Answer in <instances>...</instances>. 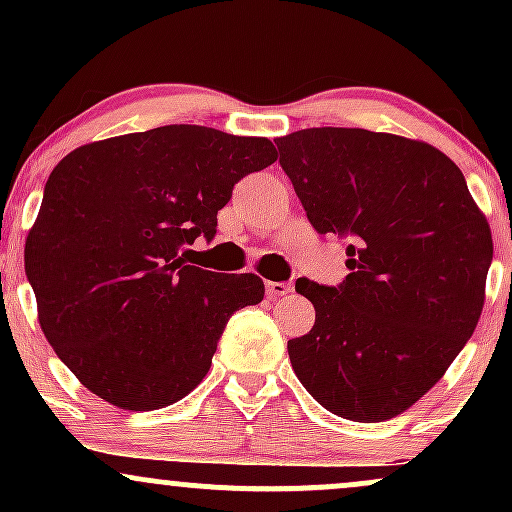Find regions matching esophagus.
<instances>
[{
    "mask_svg": "<svg viewBox=\"0 0 512 512\" xmlns=\"http://www.w3.org/2000/svg\"><path fill=\"white\" fill-rule=\"evenodd\" d=\"M289 291H291V284H284V281H267V296L269 298L286 296Z\"/></svg>",
    "mask_w": 512,
    "mask_h": 512,
    "instance_id": "esophagus-1",
    "label": "esophagus"
}]
</instances>
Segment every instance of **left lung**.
<instances>
[{
  "label": "left lung",
  "instance_id": "obj_1",
  "mask_svg": "<svg viewBox=\"0 0 512 512\" xmlns=\"http://www.w3.org/2000/svg\"><path fill=\"white\" fill-rule=\"evenodd\" d=\"M317 233L351 240L344 284L296 281L315 325L289 342L305 390L375 424L431 390L477 330L491 228L462 170L426 142L358 127L274 139Z\"/></svg>",
  "mask_w": 512,
  "mask_h": 512
}]
</instances>
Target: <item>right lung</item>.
<instances>
[{
  "mask_svg": "<svg viewBox=\"0 0 512 512\" xmlns=\"http://www.w3.org/2000/svg\"><path fill=\"white\" fill-rule=\"evenodd\" d=\"M274 161L264 137L166 125L57 163L23 260L40 330L93 395L154 411L202 383L228 317L264 284L192 267L187 245L214 238L233 185Z\"/></svg>",
  "mask_w": 512,
  "mask_h": 512,
  "instance_id": "1",
  "label": "right lung"
}]
</instances>
